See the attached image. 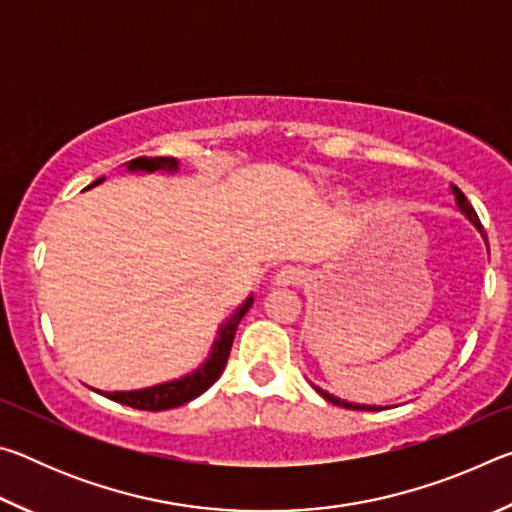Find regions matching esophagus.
<instances>
[{"label": "esophagus", "instance_id": "1", "mask_svg": "<svg viewBox=\"0 0 512 512\" xmlns=\"http://www.w3.org/2000/svg\"><path fill=\"white\" fill-rule=\"evenodd\" d=\"M302 277H305V273L300 271V268L296 266H282L280 271H277L275 275V284L277 287H293V284H300Z\"/></svg>", "mask_w": 512, "mask_h": 512}]
</instances>
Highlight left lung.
Here are the masks:
<instances>
[{
  "label": "left lung",
  "mask_w": 512,
  "mask_h": 512,
  "mask_svg": "<svg viewBox=\"0 0 512 512\" xmlns=\"http://www.w3.org/2000/svg\"><path fill=\"white\" fill-rule=\"evenodd\" d=\"M452 194L456 196V205H458V210H461L465 216H467V221H470L476 230L481 232V237L485 239V232H483V225H481V221H479V216H476V212H474V207L467 203V198H465V194L461 192V189L458 187H454L452 185ZM314 386V384H311ZM316 388V393L318 395H323L327 402H332V404H336V406H343V409H352V411H379L381 406H370V404H354V402H345V400H341V397H334V395H329L327 391H323V388H318V386H314Z\"/></svg>",
  "instance_id": "obj_1"
}]
</instances>
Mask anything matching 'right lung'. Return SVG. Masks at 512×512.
Listing matches in <instances>:
<instances>
[{
  "label": "right lung",
  "instance_id": "1",
  "mask_svg": "<svg viewBox=\"0 0 512 512\" xmlns=\"http://www.w3.org/2000/svg\"><path fill=\"white\" fill-rule=\"evenodd\" d=\"M128 171H146V173L178 171V160L176 158H135L128 162ZM99 183H103V178L94 180L90 187ZM250 305H253V296L246 298L244 305L230 316L228 323H223L219 327V339L214 341L210 357L205 359L201 368L189 372V375L173 381H164V384L151 386V388H142V391H115V393L97 391V393L106 395L112 402L133 406V409H140V411H167V409H176L180 404L192 402L194 397L203 395L207 388L221 377L225 363H228V357H230V348H232V341H235L239 320L244 318Z\"/></svg>",
  "mask_w": 512,
  "mask_h": 512
}]
</instances>
